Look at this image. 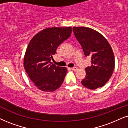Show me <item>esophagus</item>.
Segmentation results:
<instances>
[{
    "label": "esophagus",
    "instance_id": "34e87169",
    "mask_svg": "<svg viewBox=\"0 0 128 128\" xmlns=\"http://www.w3.org/2000/svg\"><path fill=\"white\" fill-rule=\"evenodd\" d=\"M71 70H72L74 71H76L78 70V68L76 67H75L71 68Z\"/></svg>",
    "mask_w": 128,
    "mask_h": 128
}]
</instances>
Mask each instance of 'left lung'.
<instances>
[{
	"mask_svg": "<svg viewBox=\"0 0 128 128\" xmlns=\"http://www.w3.org/2000/svg\"><path fill=\"white\" fill-rule=\"evenodd\" d=\"M74 35L86 56H91L92 66L86 68L81 84L90 90L102 87L111 77L115 58L108 41L98 32L86 27H74Z\"/></svg>",
	"mask_w": 128,
	"mask_h": 128,
	"instance_id": "left-lung-1",
	"label": "left lung"
}]
</instances>
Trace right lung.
<instances>
[{"label":"right lung","instance_id":"1","mask_svg":"<svg viewBox=\"0 0 128 128\" xmlns=\"http://www.w3.org/2000/svg\"><path fill=\"white\" fill-rule=\"evenodd\" d=\"M71 32V27H48L37 33L30 41L24 57V68L41 91H54L62 84L67 68L56 66L50 60L58 46L69 38Z\"/></svg>","mask_w":128,"mask_h":128}]
</instances>
